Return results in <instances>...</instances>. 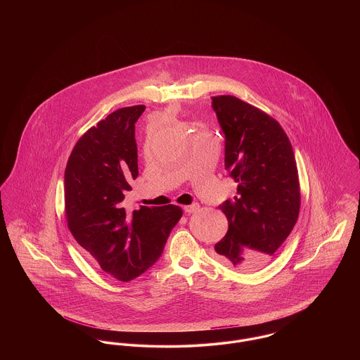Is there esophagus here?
<instances>
[{
  "mask_svg": "<svg viewBox=\"0 0 360 360\" xmlns=\"http://www.w3.org/2000/svg\"><path fill=\"white\" fill-rule=\"evenodd\" d=\"M198 209H200L198 204H191V205L184 206V210H185L186 213H188V214H190V213H195Z\"/></svg>",
  "mask_w": 360,
  "mask_h": 360,
  "instance_id": "esophagus-1",
  "label": "esophagus"
}]
</instances>
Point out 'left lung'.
<instances>
[{
  "instance_id": "left-lung-1",
  "label": "left lung",
  "mask_w": 360,
  "mask_h": 360,
  "mask_svg": "<svg viewBox=\"0 0 360 360\" xmlns=\"http://www.w3.org/2000/svg\"><path fill=\"white\" fill-rule=\"evenodd\" d=\"M212 106L225 134V170L238 195L220 209L228 232L214 245L228 267H264L298 220L301 188L290 140L278 121L235 96H214Z\"/></svg>"
}]
</instances>
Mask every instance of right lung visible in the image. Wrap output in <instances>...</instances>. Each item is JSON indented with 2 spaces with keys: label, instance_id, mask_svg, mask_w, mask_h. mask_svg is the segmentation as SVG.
Returning <instances> with one entry per match:
<instances>
[{
  "label": "right lung",
  "instance_id": "add662e5",
  "mask_svg": "<svg viewBox=\"0 0 360 360\" xmlns=\"http://www.w3.org/2000/svg\"><path fill=\"white\" fill-rule=\"evenodd\" d=\"M144 105L115 110L75 143L65 172V213L71 235L94 266L129 282L158 262L182 217L176 205L125 207L136 179L135 122Z\"/></svg>",
  "mask_w": 360,
  "mask_h": 360
}]
</instances>
